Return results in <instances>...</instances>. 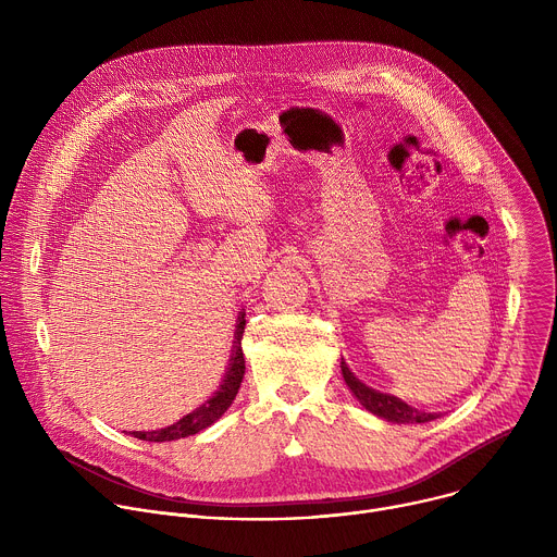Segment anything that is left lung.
Masks as SVG:
<instances>
[{"label": "left lung", "instance_id": "1", "mask_svg": "<svg viewBox=\"0 0 557 557\" xmlns=\"http://www.w3.org/2000/svg\"><path fill=\"white\" fill-rule=\"evenodd\" d=\"M342 374L344 381L348 385V389L352 392L355 399L374 417L387 421V423H399V425H408V423H428L438 419L436 412H421L412 406H408L406 401H401L399 396L387 394V392H379L370 385H366L363 381H359L355 376V372L348 368V363L342 359Z\"/></svg>", "mask_w": 557, "mask_h": 557}]
</instances>
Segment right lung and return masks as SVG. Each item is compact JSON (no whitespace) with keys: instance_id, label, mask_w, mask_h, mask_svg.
Listing matches in <instances>:
<instances>
[{"instance_id":"add662e5","label":"right lung","mask_w":557,"mask_h":557,"mask_svg":"<svg viewBox=\"0 0 557 557\" xmlns=\"http://www.w3.org/2000/svg\"><path fill=\"white\" fill-rule=\"evenodd\" d=\"M245 326H247V320H245V314H240V317H237L235 342H233L228 366L224 370V376H222L218 389L209 396V399L200 408H196L194 412H189L187 417L176 421L174 425H168V428H161V430H151V432H134L136 438L149 441V443H165V441L187 438V436H194V434L207 430L209 425H213L228 410V406L233 404L235 394H237V389H240V383L245 379V352H243Z\"/></svg>"}]
</instances>
